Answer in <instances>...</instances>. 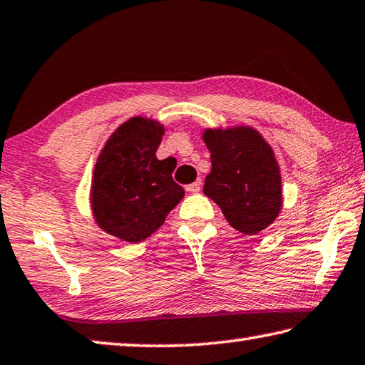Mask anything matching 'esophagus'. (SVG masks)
Listing matches in <instances>:
<instances>
[{
    "mask_svg": "<svg viewBox=\"0 0 365 365\" xmlns=\"http://www.w3.org/2000/svg\"><path fill=\"white\" fill-rule=\"evenodd\" d=\"M200 190H201V182H200V180L187 185V191H188V193H200Z\"/></svg>",
    "mask_w": 365,
    "mask_h": 365,
    "instance_id": "1",
    "label": "esophagus"
}]
</instances>
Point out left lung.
I'll return each instance as SVG.
<instances>
[{
    "instance_id": "1",
    "label": "left lung",
    "mask_w": 365,
    "mask_h": 365,
    "mask_svg": "<svg viewBox=\"0 0 365 365\" xmlns=\"http://www.w3.org/2000/svg\"><path fill=\"white\" fill-rule=\"evenodd\" d=\"M204 142L212 170L204 195L244 235H257L276 220L282 207L281 174L273 150L255 129H207Z\"/></svg>"
}]
</instances>
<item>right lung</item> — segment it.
<instances>
[{
	"label": "right lung",
	"instance_id": "right-lung-1",
	"mask_svg": "<svg viewBox=\"0 0 365 365\" xmlns=\"http://www.w3.org/2000/svg\"><path fill=\"white\" fill-rule=\"evenodd\" d=\"M163 134L153 119L130 118L113 132L96 163L92 212L98 227L118 240H147L185 195L172 178L170 160L156 158Z\"/></svg>",
	"mask_w": 365,
	"mask_h": 365
}]
</instances>
